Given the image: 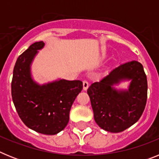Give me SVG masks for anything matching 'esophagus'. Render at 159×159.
I'll use <instances>...</instances> for the list:
<instances>
[{
  "instance_id": "obj_1",
  "label": "esophagus",
  "mask_w": 159,
  "mask_h": 159,
  "mask_svg": "<svg viewBox=\"0 0 159 159\" xmlns=\"http://www.w3.org/2000/svg\"><path fill=\"white\" fill-rule=\"evenodd\" d=\"M88 87H89V84H88V81L87 80L83 81V88H84V91H86V90L88 88Z\"/></svg>"
}]
</instances>
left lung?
Listing matches in <instances>:
<instances>
[{"mask_svg":"<svg viewBox=\"0 0 159 159\" xmlns=\"http://www.w3.org/2000/svg\"><path fill=\"white\" fill-rule=\"evenodd\" d=\"M129 82L126 89L115 88ZM94 119L99 127L112 133L123 131L139 119L147 99V80L143 67L133 60L114 68L88 89Z\"/></svg>","mask_w":159,"mask_h":159,"instance_id":"left-lung-1","label":"left lung"}]
</instances>
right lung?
<instances>
[{
	"instance_id": "add662e5",
	"label": "right lung",
	"mask_w": 159,
	"mask_h": 159,
	"mask_svg": "<svg viewBox=\"0 0 159 159\" xmlns=\"http://www.w3.org/2000/svg\"><path fill=\"white\" fill-rule=\"evenodd\" d=\"M44 46L36 42L17 58L13 69L12 97L14 106L29 128L43 134H56L69 121V112L83 89L80 80H57L38 84L32 78L31 66Z\"/></svg>"
}]
</instances>
